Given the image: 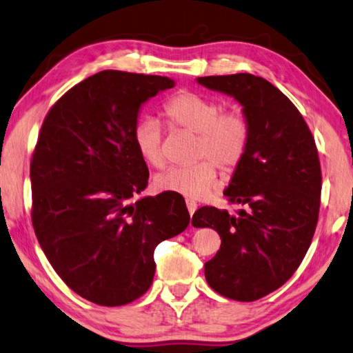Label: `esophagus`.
<instances>
[{"instance_id": "34e87169", "label": "esophagus", "mask_w": 353, "mask_h": 353, "mask_svg": "<svg viewBox=\"0 0 353 353\" xmlns=\"http://www.w3.org/2000/svg\"><path fill=\"white\" fill-rule=\"evenodd\" d=\"M185 203H187L188 213H190L191 216H193V213L197 210V203L193 201V199H187V201H185Z\"/></svg>"}]
</instances>
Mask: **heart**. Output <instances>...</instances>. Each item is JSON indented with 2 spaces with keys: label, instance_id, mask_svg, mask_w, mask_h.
Masks as SVG:
<instances>
[{
  "label": "heart",
  "instance_id": "heart-1",
  "mask_svg": "<svg viewBox=\"0 0 353 353\" xmlns=\"http://www.w3.org/2000/svg\"><path fill=\"white\" fill-rule=\"evenodd\" d=\"M163 112L172 128L196 134L193 159L197 162L163 171L154 179L156 188L191 199L205 197L217 179L216 165L223 171H232L245 157L252 137L248 117L239 108L222 110L219 101L194 91L172 95L163 105ZM132 140L146 163L162 168V128L157 120H139Z\"/></svg>",
  "mask_w": 353,
  "mask_h": 353
}]
</instances>
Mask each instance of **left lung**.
Listing matches in <instances>:
<instances>
[{"mask_svg":"<svg viewBox=\"0 0 353 353\" xmlns=\"http://www.w3.org/2000/svg\"><path fill=\"white\" fill-rule=\"evenodd\" d=\"M243 106L252 126L247 154L223 191L236 214L202 207L196 228L210 227L221 248L205 262V278L222 296L250 303L284 285L309 250L321 203V165L315 139L298 108L262 77H199Z\"/></svg>","mask_w":353,"mask_h":353,"instance_id":"left-lung-1","label":"left lung"}]
</instances>
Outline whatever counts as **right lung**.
<instances>
[{
    "label": "right lung",
    "mask_w": 353,
    "mask_h": 353,
    "mask_svg": "<svg viewBox=\"0 0 353 353\" xmlns=\"http://www.w3.org/2000/svg\"><path fill=\"white\" fill-rule=\"evenodd\" d=\"M174 81L101 70L43 120L30 160L32 225L50 265L94 304L125 305L151 287L154 250L190 223L183 197L130 199L150 171L132 140L140 105Z\"/></svg>",
    "instance_id": "obj_1"
}]
</instances>
